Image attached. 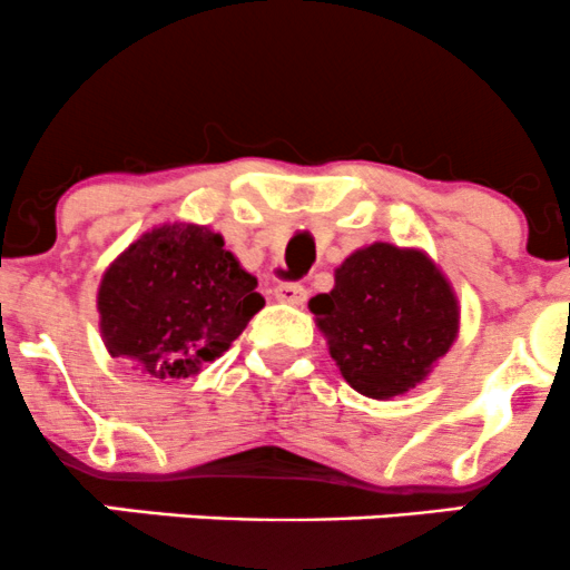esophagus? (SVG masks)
<instances>
[{
  "instance_id": "34e87169",
  "label": "esophagus",
  "mask_w": 570,
  "mask_h": 570,
  "mask_svg": "<svg viewBox=\"0 0 570 570\" xmlns=\"http://www.w3.org/2000/svg\"><path fill=\"white\" fill-rule=\"evenodd\" d=\"M308 292H305L303 284H295V281H286V284L275 286V301L286 305H303Z\"/></svg>"
}]
</instances>
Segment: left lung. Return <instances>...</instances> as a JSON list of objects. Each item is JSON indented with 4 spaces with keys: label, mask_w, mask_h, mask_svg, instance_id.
Listing matches in <instances>:
<instances>
[{
    "label": "left lung",
    "mask_w": 570,
    "mask_h": 570,
    "mask_svg": "<svg viewBox=\"0 0 570 570\" xmlns=\"http://www.w3.org/2000/svg\"><path fill=\"white\" fill-rule=\"evenodd\" d=\"M341 376L368 399H393L429 376L459 333V303L417 248L374 243L346 256L327 295L311 297Z\"/></svg>",
    "instance_id": "obj_1"
}]
</instances>
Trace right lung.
<instances>
[{
	"label": "right lung",
	"mask_w": 570,
	"mask_h": 570,
	"mask_svg": "<svg viewBox=\"0 0 570 570\" xmlns=\"http://www.w3.org/2000/svg\"><path fill=\"white\" fill-rule=\"evenodd\" d=\"M265 305L224 237L164 224L130 243L98 289L100 335L149 380H185L224 355Z\"/></svg>",
	"instance_id": "obj_1"
}]
</instances>
